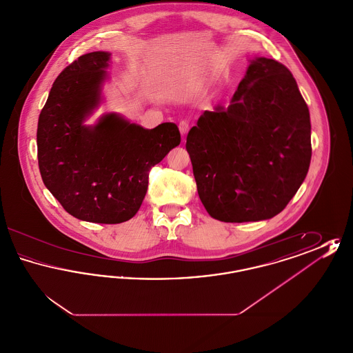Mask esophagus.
<instances>
[{"label":"esophagus","mask_w":353,"mask_h":353,"mask_svg":"<svg viewBox=\"0 0 353 353\" xmlns=\"http://www.w3.org/2000/svg\"><path fill=\"white\" fill-rule=\"evenodd\" d=\"M189 128H190V125H189V121H188V120H181V121H180L179 130H180V132H181L183 136H185V134L189 132Z\"/></svg>","instance_id":"obj_1"}]
</instances>
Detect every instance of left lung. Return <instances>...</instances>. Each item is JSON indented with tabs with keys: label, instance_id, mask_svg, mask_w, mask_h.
<instances>
[{
	"label": "left lung",
	"instance_id": "1",
	"mask_svg": "<svg viewBox=\"0 0 353 353\" xmlns=\"http://www.w3.org/2000/svg\"><path fill=\"white\" fill-rule=\"evenodd\" d=\"M202 205L222 222L279 214L311 161L310 111L285 65L258 57L225 108L205 111L186 137Z\"/></svg>",
	"mask_w": 353,
	"mask_h": 353
}]
</instances>
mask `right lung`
<instances>
[{"mask_svg": "<svg viewBox=\"0 0 353 353\" xmlns=\"http://www.w3.org/2000/svg\"><path fill=\"white\" fill-rule=\"evenodd\" d=\"M110 55L84 54L58 75L37 130L43 184L68 214L97 223L132 219L152 167L181 141L174 123L145 130L107 114L95 125H84L101 103Z\"/></svg>", "mask_w": 353, "mask_h": 353, "instance_id": "1", "label": "right lung"}]
</instances>
